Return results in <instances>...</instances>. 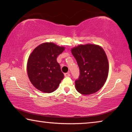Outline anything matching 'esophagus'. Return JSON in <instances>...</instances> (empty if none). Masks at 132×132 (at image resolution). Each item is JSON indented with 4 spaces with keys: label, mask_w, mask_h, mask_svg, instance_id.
I'll list each match as a JSON object with an SVG mask.
<instances>
[{
    "label": "esophagus",
    "mask_w": 132,
    "mask_h": 132,
    "mask_svg": "<svg viewBox=\"0 0 132 132\" xmlns=\"http://www.w3.org/2000/svg\"><path fill=\"white\" fill-rule=\"evenodd\" d=\"M64 76H65V77H70V74L69 73H64Z\"/></svg>",
    "instance_id": "obj_1"
}]
</instances>
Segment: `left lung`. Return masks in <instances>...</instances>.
Instances as JSON below:
<instances>
[{
    "instance_id": "obj_1",
    "label": "left lung",
    "mask_w": 132,
    "mask_h": 132,
    "mask_svg": "<svg viewBox=\"0 0 132 132\" xmlns=\"http://www.w3.org/2000/svg\"><path fill=\"white\" fill-rule=\"evenodd\" d=\"M80 70L75 80L77 91L84 95L91 94L101 89L109 71L108 59L101 46L93 44L79 45L71 50Z\"/></svg>"
}]
</instances>
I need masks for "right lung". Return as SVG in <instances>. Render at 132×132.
<instances>
[{
    "instance_id": "right-lung-1",
    "label": "right lung",
    "mask_w": 132,
    "mask_h": 132,
    "mask_svg": "<svg viewBox=\"0 0 132 132\" xmlns=\"http://www.w3.org/2000/svg\"><path fill=\"white\" fill-rule=\"evenodd\" d=\"M64 50L52 42L38 46L29 56L27 73L31 83L38 90L46 93L57 89L64 78L56 59Z\"/></svg>"
}]
</instances>
